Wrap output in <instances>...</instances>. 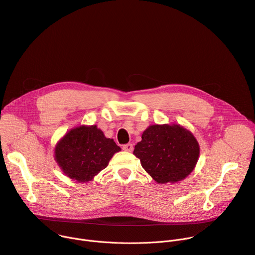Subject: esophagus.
<instances>
[{
  "mask_svg": "<svg viewBox=\"0 0 255 255\" xmlns=\"http://www.w3.org/2000/svg\"><path fill=\"white\" fill-rule=\"evenodd\" d=\"M123 150L125 151H128V152H131L133 151V145L131 143H127L125 145H123Z\"/></svg>",
  "mask_w": 255,
  "mask_h": 255,
  "instance_id": "obj_1",
  "label": "esophagus"
}]
</instances>
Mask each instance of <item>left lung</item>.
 I'll return each mask as SVG.
<instances>
[{
    "instance_id": "1",
    "label": "left lung",
    "mask_w": 255,
    "mask_h": 255,
    "mask_svg": "<svg viewBox=\"0 0 255 255\" xmlns=\"http://www.w3.org/2000/svg\"><path fill=\"white\" fill-rule=\"evenodd\" d=\"M133 153L155 181L165 184L193 171L200 147L194 135L179 125H152L143 132Z\"/></svg>"
}]
</instances>
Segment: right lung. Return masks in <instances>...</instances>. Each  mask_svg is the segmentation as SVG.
<instances>
[{
	"label": "right lung",
	"mask_w": 255,
	"mask_h": 255,
	"mask_svg": "<svg viewBox=\"0 0 255 255\" xmlns=\"http://www.w3.org/2000/svg\"><path fill=\"white\" fill-rule=\"evenodd\" d=\"M121 148L97 126H81L67 132L55 147V160L70 178L89 181L103 170Z\"/></svg>",
	"instance_id": "right-lung-1"
}]
</instances>
